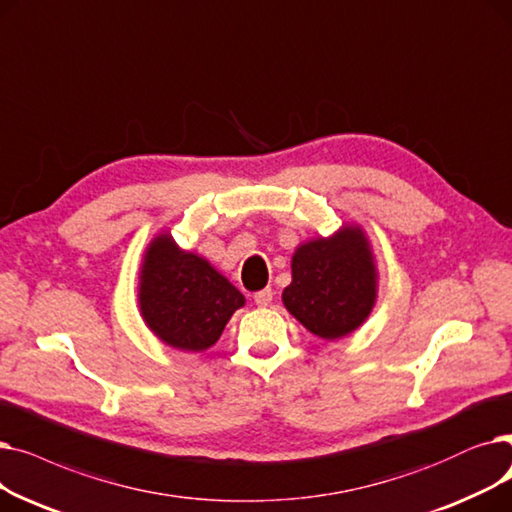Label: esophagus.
I'll list each match as a JSON object with an SVG mask.
<instances>
[{"instance_id":"34e87169","label":"esophagus","mask_w":512,"mask_h":512,"mask_svg":"<svg viewBox=\"0 0 512 512\" xmlns=\"http://www.w3.org/2000/svg\"><path fill=\"white\" fill-rule=\"evenodd\" d=\"M254 302H256V306H269L273 302V289L266 287V289L258 291V294H254Z\"/></svg>"}]
</instances>
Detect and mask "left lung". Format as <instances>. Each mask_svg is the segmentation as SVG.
I'll list each match as a JSON object with an SVG mask.
<instances>
[{
  "label": "left lung",
  "mask_w": 512,
  "mask_h": 512,
  "mask_svg": "<svg viewBox=\"0 0 512 512\" xmlns=\"http://www.w3.org/2000/svg\"><path fill=\"white\" fill-rule=\"evenodd\" d=\"M375 298V262L358 227L302 243L291 258L283 304L314 335L339 339L352 333L367 321Z\"/></svg>",
  "instance_id": "left-lung-1"
}]
</instances>
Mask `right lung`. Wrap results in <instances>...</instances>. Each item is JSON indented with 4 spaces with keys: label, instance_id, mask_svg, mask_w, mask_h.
<instances>
[{
    "label": "right lung",
    "instance_id": "right-lung-1",
    "mask_svg": "<svg viewBox=\"0 0 512 512\" xmlns=\"http://www.w3.org/2000/svg\"><path fill=\"white\" fill-rule=\"evenodd\" d=\"M243 304L237 287L208 260L181 252L170 235L150 243L139 275V308L164 344L183 352L210 348Z\"/></svg>",
    "mask_w": 512,
    "mask_h": 512
}]
</instances>
